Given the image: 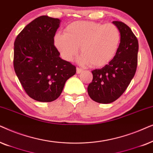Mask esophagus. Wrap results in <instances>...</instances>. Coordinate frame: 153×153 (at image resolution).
I'll return each mask as SVG.
<instances>
[{
	"label": "esophagus",
	"mask_w": 153,
	"mask_h": 153,
	"mask_svg": "<svg viewBox=\"0 0 153 153\" xmlns=\"http://www.w3.org/2000/svg\"><path fill=\"white\" fill-rule=\"evenodd\" d=\"M76 71H77V73H78V74H80V73H81L83 71V70L82 68H76Z\"/></svg>",
	"instance_id": "obj_1"
}]
</instances>
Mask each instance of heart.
<instances>
[{
  "instance_id": "1",
  "label": "heart",
  "mask_w": 153,
  "mask_h": 153,
  "mask_svg": "<svg viewBox=\"0 0 153 153\" xmlns=\"http://www.w3.org/2000/svg\"><path fill=\"white\" fill-rule=\"evenodd\" d=\"M120 40V32L115 24L78 21L68 24L65 33H56L53 42L64 60L72 61L80 47L81 62L99 68L113 59Z\"/></svg>"
}]
</instances>
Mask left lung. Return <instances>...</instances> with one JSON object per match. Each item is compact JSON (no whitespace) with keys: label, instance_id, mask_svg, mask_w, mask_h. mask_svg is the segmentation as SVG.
Masks as SVG:
<instances>
[{"label":"left lung","instance_id":"left-lung-1","mask_svg":"<svg viewBox=\"0 0 153 153\" xmlns=\"http://www.w3.org/2000/svg\"><path fill=\"white\" fill-rule=\"evenodd\" d=\"M113 23L120 32L119 49L108 64L91 71L93 80L87 87L91 99L100 103H110L117 100L129 86L137 68V38L127 24L120 21Z\"/></svg>","mask_w":153,"mask_h":153}]
</instances>
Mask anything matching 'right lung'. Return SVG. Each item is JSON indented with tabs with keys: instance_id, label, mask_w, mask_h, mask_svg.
I'll return each mask as SVG.
<instances>
[{
	"instance_id": "obj_1",
	"label": "right lung",
	"mask_w": 153,
	"mask_h": 153,
	"mask_svg": "<svg viewBox=\"0 0 153 153\" xmlns=\"http://www.w3.org/2000/svg\"><path fill=\"white\" fill-rule=\"evenodd\" d=\"M60 20L44 15L26 25L14 44V68L26 93L34 100L51 102L59 97L76 68L60 58L53 39Z\"/></svg>"
}]
</instances>
